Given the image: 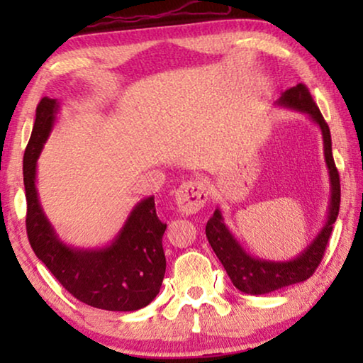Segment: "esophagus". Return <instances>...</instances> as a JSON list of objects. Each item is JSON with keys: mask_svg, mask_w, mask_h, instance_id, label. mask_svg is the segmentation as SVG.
<instances>
[{"mask_svg": "<svg viewBox=\"0 0 363 363\" xmlns=\"http://www.w3.org/2000/svg\"><path fill=\"white\" fill-rule=\"evenodd\" d=\"M175 201L178 210L183 215H195L206 205L208 201V188L201 180H188L183 182L177 188Z\"/></svg>", "mask_w": 363, "mask_h": 363, "instance_id": "1", "label": "esophagus"}]
</instances>
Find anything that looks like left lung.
<instances>
[{"label": "left lung", "instance_id": "obj_1", "mask_svg": "<svg viewBox=\"0 0 363 363\" xmlns=\"http://www.w3.org/2000/svg\"><path fill=\"white\" fill-rule=\"evenodd\" d=\"M276 104L279 107L307 113L311 121L319 125L322 138H324L325 165L329 170L330 203L325 225L322 226L319 235L304 247V251L299 252V256L289 261L261 259V257L251 256L250 252H246L245 247L233 236L230 228L225 225L220 208H216L206 223V238L236 289L251 296L267 294V292L277 291L281 287L309 279L324 257L325 246L329 242L332 228H334V223L339 216L340 208V178L334 163V157H332L330 130L324 117H322L319 107L315 106L309 89L304 84H297L296 87L282 92Z\"/></svg>", "mask_w": 363, "mask_h": 363}]
</instances>
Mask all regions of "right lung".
Returning <instances> with one entry per match:
<instances>
[{
	"label": "right lung",
	"mask_w": 363,
	"mask_h": 363,
	"mask_svg": "<svg viewBox=\"0 0 363 363\" xmlns=\"http://www.w3.org/2000/svg\"><path fill=\"white\" fill-rule=\"evenodd\" d=\"M57 112V99H41L24 152L23 175L29 245L62 287L84 304L118 312L142 309L155 299L165 276L167 259L162 238L167 225L158 220L155 200L148 196L133 206L122 230L108 246L84 250L59 240L44 215L36 188L38 158L52 130Z\"/></svg>",
	"instance_id": "right-lung-1"
}]
</instances>
